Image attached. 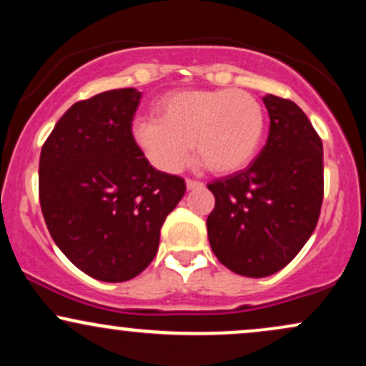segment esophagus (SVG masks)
<instances>
[{
  "label": "esophagus",
  "mask_w": 366,
  "mask_h": 366,
  "mask_svg": "<svg viewBox=\"0 0 366 366\" xmlns=\"http://www.w3.org/2000/svg\"><path fill=\"white\" fill-rule=\"evenodd\" d=\"M186 187H187V191H194V189H203L204 184L199 182V180L187 179V180H186Z\"/></svg>",
  "instance_id": "34e87169"
}]
</instances>
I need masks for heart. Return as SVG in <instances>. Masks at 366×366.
<instances>
[{
    "mask_svg": "<svg viewBox=\"0 0 366 366\" xmlns=\"http://www.w3.org/2000/svg\"><path fill=\"white\" fill-rule=\"evenodd\" d=\"M153 113L134 122V139L170 174L189 162L192 144L204 169L227 175L246 169L263 142L264 112L244 89L172 91L157 99Z\"/></svg>",
    "mask_w": 366,
    "mask_h": 366,
    "instance_id": "b5f03b06",
    "label": "heart"
}]
</instances>
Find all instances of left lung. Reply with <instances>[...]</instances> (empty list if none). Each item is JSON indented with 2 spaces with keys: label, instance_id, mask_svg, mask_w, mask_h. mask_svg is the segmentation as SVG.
<instances>
[{
  "label": "left lung",
  "instance_id": "8db88e82",
  "mask_svg": "<svg viewBox=\"0 0 366 366\" xmlns=\"http://www.w3.org/2000/svg\"><path fill=\"white\" fill-rule=\"evenodd\" d=\"M270 132L244 170L208 184L215 208L208 239L218 262L244 277L277 274L317 227L323 199V148L296 103L263 98Z\"/></svg>",
  "mask_w": 366,
  "mask_h": 366
}]
</instances>
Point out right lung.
Returning <instances> with one entry per match:
<instances>
[{"label": "right lung", "mask_w": 366, "mask_h": 366, "mask_svg": "<svg viewBox=\"0 0 366 366\" xmlns=\"http://www.w3.org/2000/svg\"><path fill=\"white\" fill-rule=\"evenodd\" d=\"M134 87L72 104L39 158V201L61 253L84 274L125 282L157 256L159 229L186 182L149 165L132 136Z\"/></svg>", "instance_id": "right-lung-1"}]
</instances>
